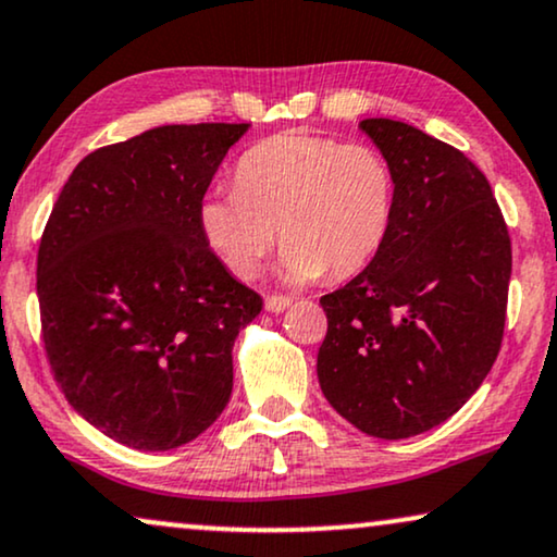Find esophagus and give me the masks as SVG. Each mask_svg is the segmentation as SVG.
<instances>
[{"label":"esophagus","instance_id":"obj_1","mask_svg":"<svg viewBox=\"0 0 557 557\" xmlns=\"http://www.w3.org/2000/svg\"><path fill=\"white\" fill-rule=\"evenodd\" d=\"M290 298H285V295H270V298H264V310H270V313H283V310L290 308Z\"/></svg>","mask_w":557,"mask_h":557}]
</instances>
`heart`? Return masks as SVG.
Instances as JSON below:
<instances>
[{
	"label": "heart",
	"mask_w": 557,
	"mask_h": 557,
	"mask_svg": "<svg viewBox=\"0 0 557 557\" xmlns=\"http://www.w3.org/2000/svg\"><path fill=\"white\" fill-rule=\"evenodd\" d=\"M395 203V170L380 150L290 132L244 152L236 188L206 193L198 224L236 277L262 270L280 228V274L308 285L364 270L387 242Z\"/></svg>",
	"instance_id": "1"
}]
</instances>
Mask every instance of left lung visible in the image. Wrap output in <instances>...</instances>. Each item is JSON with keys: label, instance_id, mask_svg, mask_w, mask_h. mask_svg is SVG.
<instances>
[{"label": "left lung", "instance_id": "1", "mask_svg": "<svg viewBox=\"0 0 557 557\" xmlns=\"http://www.w3.org/2000/svg\"><path fill=\"white\" fill-rule=\"evenodd\" d=\"M359 129L395 170V221L367 270L321 298L318 382L361 433L403 441L461 410L492 369L511 244L492 185L463 152L395 119Z\"/></svg>", "mask_w": 557, "mask_h": 557}]
</instances>
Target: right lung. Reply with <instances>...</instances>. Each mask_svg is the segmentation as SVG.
<instances>
[{"label": "right lung", "instance_id": "obj_1", "mask_svg": "<svg viewBox=\"0 0 557 557\" xmlns=\"http://www.w3.org/2000/svg\"><path fill=\"white\" fill-rule=\"evenodd\" d=\"M249 124H165L73 170L37 251L42 341L63 395L111 441L185 446L232 397V348L262 298L232 277L198 206Z\"/></svg>", "mask_w": 557, "mask_h": 557}]
</instances>
